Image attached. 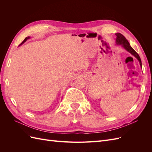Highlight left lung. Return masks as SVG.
Listing matches in <instances>:
<instances>
[{
  "label": "left lung",
  "mask_w": 152,
  "mask_h": 152,
  "mask_svg": "<svg viewBox=\"0 0 152 152\" xmlns=\"http://www.w3.org/2000/svg\"><path fill=\"white\" fill-rule=\"evenodd\" d=\"M115 35H116V44L117 45H121L124 49H126L127 51L131 53L132 56H134L137 60L139 61L140 65L142 68V63H141V60L140 56L138 55V54H137L135 50L132 48V47L129 44V42L125 38V37L120 33H116Z\"/></svg>",
  "instance_id": "1"
}]
</instances>
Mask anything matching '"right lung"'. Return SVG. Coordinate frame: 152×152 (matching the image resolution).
<instances>
[{"label": "right lung", "mask_w": 152, "mask_h": 152, "mask_svg": "<svg viewBox=\"0 0 152 152\" xmlns=\"http://www.w3.org/2000/svg\"><path fill=\"white\" fill-rule=\"evenodd\" d=\"M30 39V37H26V38H25V39L23 41V42H22L20 45H22L23 44L25 43V42H26V41L27 40H28V39Z\"/></svg>", "instance_id": "1"}]
</instances>
